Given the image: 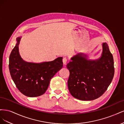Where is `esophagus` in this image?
<instances>
[{
	"label": "esophagus",
	"instance_id": "34e87169",
	"mask_svg": "<svg viewBox=\"0 0 124 124\" xmlns=\"http://www.w3.org/2000/svg\"><path fill=\"white\" fill-rule=\"evenodd\" d=\"M62 62H63V65H66L67 62V59L66 57H64L62 59Z\"/></svg>",
	"mask_w": 124,
	"mask_h": 124
}]
</instances>
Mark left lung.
<instances>
[{
  "mask_svg": "<svg viewBox=\"0 0 124 124\" xmlns=\"http://www.w3.org/2000/svg\"><path fill=\"white\" fill-rule=\"evenodd\" d=\"M101 56L87 60V55L78 53L67 65L70 76L69 91L73 97L81 100H93L107 91L114 74L113 55L107 43H102Z\"/></svg>",
  "mask_w": 124,
  "mask_h": 124,
  "instance_id": "1",
  "label": "left lung"
}]
</instances>
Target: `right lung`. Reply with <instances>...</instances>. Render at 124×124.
I'll return each mask as SVG.
<instances>
[{
  "label": "right lung",
  "mask_w": 124,
  "mask_h": 124,
  "mask_svg": "<svg viewBox=\"0 0 124 124\" xmlns=\"http://www.w3.org/2000/svg\"><path fill=\"white\" fill-rule=\"evenodd\" d=\"M21 38H16L17 43L9 56L11 77L23 95L30 97L40 96L46 92L51 78L62 68V57L41 63L25 62L18 50Z\"/></svg>",
  "instance_id": "add662e5"
}]
</instances>
